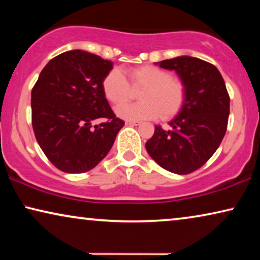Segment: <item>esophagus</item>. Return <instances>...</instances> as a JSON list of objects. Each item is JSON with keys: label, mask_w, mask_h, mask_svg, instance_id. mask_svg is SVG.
I'll list each match as a JSON object with an SVG mask.
<instances>
[{"label": "esophagus", "mask_w": 260, "mask_h": 260, "mask_svg": "<svg viewBox=\"0 0 260 260\" xmlns=\"http://www.w3.org/2000/svg\"><path fill=\"white\" fill-rule=\"evenodd\" d=\"M125 124L126 125H140L141 122H138V120H126Z\"/></svg>", "instance_id": "esophagus-1"}]
</instances>
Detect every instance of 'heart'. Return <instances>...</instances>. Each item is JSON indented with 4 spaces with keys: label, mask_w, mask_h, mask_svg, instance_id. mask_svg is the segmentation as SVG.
Listing matches in <instances>:
<instances>
[{
    "label": "heart",
    "mask_w": 260,
    "mask_h": 260,
    "mask_svg": "<svg viewBox=\"0 0 260 260\" xmlns=\"http://www.w3.org/2000/svg\"><path fill=\"white\" fill-rule=\"evenodd\" d=\"M128 81L122 71L113 69L103 80L106 99L119 106L116 113L124 119L144 120L161 117L169 119L180 112L186 101V86L179 78L172 77L161 67L144 65L127 71ZM141 90L138 105L123 106L133 98V91ZM122 105L123 107L120 105Z\"/></svg>",
    "instance_id": "obj_1"
}]
</instances>
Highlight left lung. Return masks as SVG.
Wrapping results in <instances>:
<instances>
[{
    "mask_svg": "<svg viewBox=\"0 0 260 260\" xmlns=\"http://www.w3.org/2000/svg\"><path fill=\"white\" fill-rule=\"evenodd\" d=\"M156 65L174 70L186 86V101L166 131L155 126L145 143L163 169L180 175L201 168L221 143L227 130L230 95L218 69L205 60L182 55Z\"/></svg>",
    "mask_w": 260,
    "mask_h": 260,
    "instance_id": "left-lung-1",
    "label": "left lung"
}]
</instances>
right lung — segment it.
I'll list each match as a JSON object with an SVG mask.
<instances>
[{
	"label": "right lung",
	"mask_w": 260,
	"mask_h": 260,
	"mask_svg": "<svg viewBox=\"0 0 260 260\" xmlns=\"http://www.w3.org/2000/svg\"><path fill=\"white\" fill-rule=\"evenodd\" d=\"M109 60L74 49L49 60L31 90V125L39 145L61 172L86 173L112 148L124 126L106 101ZM104 118L93 127L91 122Z\"/></svg>",
	"instance_id": "1"
}]
</instances>
